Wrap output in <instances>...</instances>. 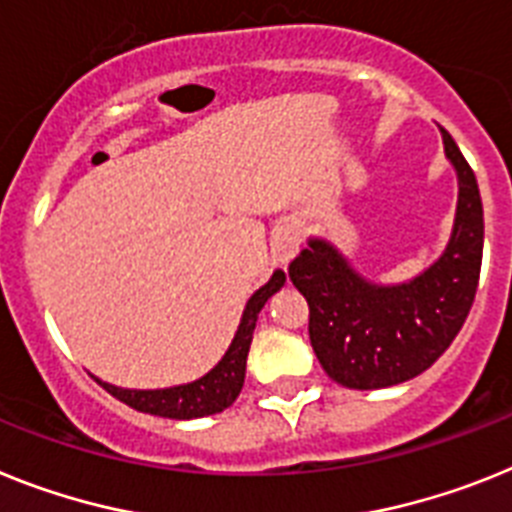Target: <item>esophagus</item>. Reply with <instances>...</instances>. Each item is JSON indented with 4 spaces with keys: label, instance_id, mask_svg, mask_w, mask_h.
Masks as SVG:
<instances>
[{
    "label": "esophagus",
    "instance_id": "obj_1",
    "mask_svg": "<svg viewBox=\"0 0 512 512\" xmlns=\"http://www.w3.org/2000/svg\"><path fill=\"white\" fill-rule=\"evenodd\" d=\"M299 231L294 226H283V229L276 231L273 242H270V252H273V260L281 265H289L294 260V255L299 252Z\"/></svg>",
    "mask_w": 512,
    "mask_h": 512
}]
</instances>
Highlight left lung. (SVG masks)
<instances>
[{
  "mask_svg": "<svg viewBox=\"0 0 512 512\" xmlns=\"http://www.w3.org/2000/svg\"><path fill=\"white\" fill-rule=\"evenodd\" d=\"M442 143L458 171V210L448 249L422 276L375 286L322 239H309L289 265L291 283L309 304L312 349L328 377L346 388H390L422 375L471 312L484 249L482 195L448 130Z\"/></svg>",
  "mask_w": 512,
  "mask_h": 512,
  "instance_id": "8db88e82",
  "label": "left lung"
}]
</instances>
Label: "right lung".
<instances>
[{"mask_svg": "<svg viewBox=\"0 0 512 512\" xmlns=\"http://www.w3.org/2000/svg\"><path fill=\"white\" fill-rule=\"evenodd\" d=\"M283 283H286V273L276 270L263 289H257L252 294L229 351L200 380L163 390H124L117 388V385H109V382H98H101L106 393H111L122 403L132 406L135 411L166 416V419H197V416H210L229 409L231 403L236 401V395L242 393L244 369H247L249 343H252V333H255L257 315H260V309L265 307V302L281 289Z\"/></svg>", "mask_w": 512, "mask_h": 512, "instance_id": "1", "label": "right lung"}]
</instances>
